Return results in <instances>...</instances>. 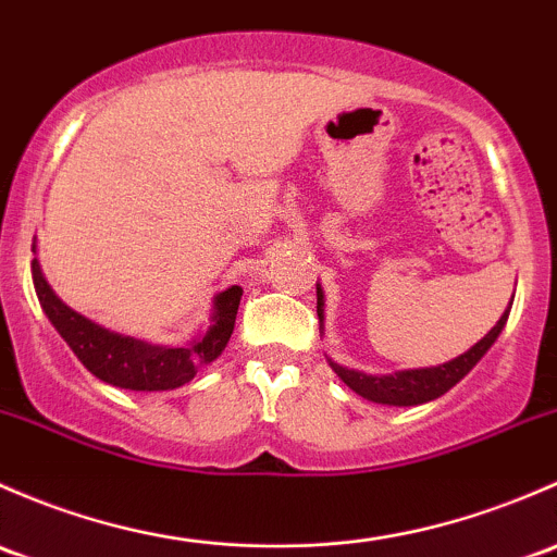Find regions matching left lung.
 Returning a JSON list of instances; mask_svg holds the SVG:
<instances>
[{
  "label": "left lung",
  "mask_w": 557,
  "mask_h": 557,
  "mask_svg": "<svg viewBox=\"0 0 557 557\" xmlns=\"http://www.w3.org/2000/svg\"><path fill=\"white\" fill-rule=\"evenodd\" d=\"M323 307H325L323 288H318L320 325H323V318H325ZM507 318H510V309L502 314L499 323L491 327L475 347H470L465 355L454 357V360L443 362V366L411 368V371H395V373H384V376H368V373L352 371V368H344L333 360H331V368L336 371V376L349 386V389L357 392L360 397H366V400L382 403V406H421V403H430L435 400V397L446 395L450 386L459 384L461 379L478 366L480 357L488 352L491 344L499 338Z\"/></svg>",
  "instance_id": "8db88e82"
}]
</instances>
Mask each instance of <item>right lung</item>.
<instances>
[{"mask_svg": "<svg viewBox=\"0 0 557 557\" xmlns=\"http://www.w3.org/2000/svg\"><path fill=\"white\" fill-rule=\"evenodd\" d=\"M32 277L47 320L79 357L82 366L101 382L133 392H162L191 382L202 366L213 362L226 349L243 298L239 285L221 290L213 301V318L202 336L181 347H160L109 331L66 307L47 285L37 259L32 261Z\"/></svg>", "mask_w": 557, "mask_h": 557, "instance_id": "1", "label": "right lung"}]
</instances>
